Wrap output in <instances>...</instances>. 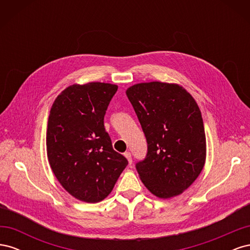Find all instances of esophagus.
Instances as JSON below:
<instances>
[{"label":"esophagus","mask_w":250,"mask_h":250,"mask_svg":"<svg viewBox=\"0 0 250 250\" xmlns=\"http://www.w3.org/2000/svg\"><path fill=\"white\" fill-rule=\"evenodd\" d=\"M124 156L127 158L128 164L131 165V164H132V157H131V154H130V152H125V153H124Z\"/></svg>","instance_id":"esophagus-1"}]
</instances>
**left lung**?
<instances>
[{
  "label": "left lung",
  "instance_id": "8db88e82",
  "mask_svg": "<svg viewBox=\"0 0 250 250\" xmlns=\"http://www.w3.org/2000/svg\"><path fill=\"white\" fill-rule=\"evenodd\" d=\"M145 133L148 152L135 167L158 198L183 193L201 173L207 141L201 112L190 93L175 83H138L126 90Z\"/></svg>",
  "mask_w": 250,
  "mask_h": 250
}]
</instances>
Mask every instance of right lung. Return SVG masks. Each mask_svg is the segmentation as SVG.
I'll list each match as a JSON object with an SVG mask.
<instances>
[{
  "label": "right lung",
  "instance_id": "right-lung-1",
  "mask_svg": "<svg viewBox=\"0 0 250 250\" xmlns=\"http://www.w3.org/2000/svg\"><path fill=\"white\" fill-rule=\"evenodd\" d=\"M118 85L73 84L53 103L47 128V155L57 180L73 197L96 203L112 191L126 158L112 149L104 116Z\"/></svg>",
  "mask_w": 250,
  "mask_h": 250
}]
</instances>
